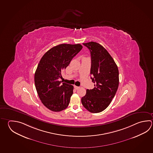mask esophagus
I'll return each instance as SVG.
<instances>
[{
	"mask_svg": "<svg viewBox=\"0 0 153 153\" xmlns=\"http://www.w3.org/2000/svg\"><path fill=\"white\" fill-rule=\"evenodd\" d=\"M74 88H75V89L76 90H78L79 88V87H77V86H76V85H75L74 86Z\"/></svg>",
	"mask_w": 153,
	"mask_h": 153,
	"instance_id": "esophagus-1",
	"label": "esophagus"
}]
</instances>
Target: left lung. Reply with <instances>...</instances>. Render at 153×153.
Wrapping results in <instances>:
<instances>
[{
    "label": "left lung",
    "instance_id": "obj_1",
    "mask_svg": "<svg viewBox=\"0 0 153 153\" xmlns=\"http://www.w3.org/2000/svg\"><path fill=\"white\" fill-rule=\"evenodd\" d=\"M83 44L90 51V74L95 88L87 90L85 95L81 99L82 103L90 112L100 113L109 106L118 89V68L109 52L101 44L94 42Z\"/></svg>",
    "mask_w": 153,
    "mask_h": 153
}]
</instances>
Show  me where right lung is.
<instances>
[{
    "label": "right lung",
    "instance_id": "1",
    "mask_svg": "<svg viewBox=\"0 0 153 153\" xmlns=\"http://www.w3.org/2000/svg\"><path fill=\"white\" fill-rule=\"evenodd\" d=\"M79 44H62L50 49L42 57L35 74V83L42 103L49 109L59 112L69 104L74 87L58 81L61 73L81 51Z\"/></svg>",
    "mask_w": 153,
    "mask_h": 153
}]
</instances>
